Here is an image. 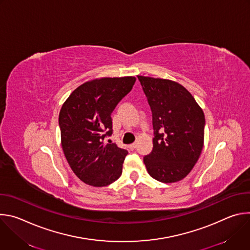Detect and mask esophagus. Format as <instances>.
Wrapping results in <instances>:
<instances>
[{
    "instance_id": "1",
    "label": "esophagus",
    "mask_w": 250,
    "mask_h": 250,
    "mask_svg": "<svg viewBox=\"0 0 250 250\" xmlns=\"http://www.w3.org/2000/svg\"><path fill=\"white\" fill-rule=\"evenodd\" d=\"M128 147H129L130 150H133V149L136 148V144H135V142H133V144H131V145L128 146Z\"/></svg>"
}]
</instances>
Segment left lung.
Returning <instances> with one entry per match:
<instances>
[{"label":"left lung","mask_w":250,"mask_h":250,"mask_svg":"<svg viewBox=\"0 0 250 250\" xmlns=\"http://www.w3.org/2000/svg\"><path fill=\"white\" fill-rule=\"evenodd\" d=\"M152 113V151L144 157L149 175L163 183L178 182L191 172L203 146L205 115L179 83L137 76Z\"/></svg>","instance_id":"8db88e82"}]
</instances>
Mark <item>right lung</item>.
Masks as SVG:
<instances>
[{"label": "right lung", "mask_w": 250, "mask_h": 250, "mask_svg": "<svg viewBox=\"0 0 250 250\" xmlns=\"http://www.w3.org/2000/svg\"><path fill=\"white\" fill-rule=\"evenodd\" d=\"M135 77L101 78L75 89L59 113L61 145L73 172L84 183L108 186L118 180L127 150L104 144L113 133L111 115L135 83Z\"/></svg>", "instance_id": "1"}]
</instances>
